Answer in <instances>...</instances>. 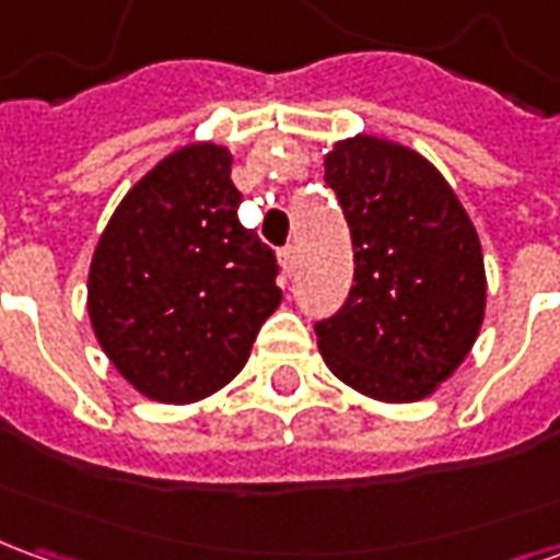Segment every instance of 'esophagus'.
<instances>
[{"label": "esophagus", "mask_w": 560, "mask_h": 560, "mask_svg": "<svg viewBox=\"0 0 560 560\" xmlns=\"http://www.w3.org/2000/svg\"><path fill=\"white\" fill-rule=\"evenodd\" d=\"M279 264L288 276H293V269H296V248H293V245H284V248H281Z\"/></svg>", "instance_id": "obj_1"}]
</instances>
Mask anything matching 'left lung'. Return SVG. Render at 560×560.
I'll return each mask as SVG.
<instances>
[{
    "instance_id": "left-lung-1",
    "label": "left lung",
    "mask_w": 560,
    "mask_h": 560,
    "mask_svg": "<svg viewBox=\"0 0 560 560\" xmlns=\"http://www.w3.org/2000/svg\"><path fill=\"white\" fill-rule=\"evenodd\" d=\"M353 243V288L317 320L329 372L377 401H420L456 372L480 336V236L432 161L357 135L324 159Z\"/></svg>"
}]
</instances>
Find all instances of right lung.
Here are the masks:
<instances>
[{
    "instance_id": "right-lung-1",
    "label": "right lung",
    "mask_w": 560,
    "mask_h": 560,
    "mask_svg": "<svg viewBox=\"0 0 560 560\" xmlns=\"http://www.w3.org/2000/svg\"><path fill=\"white\" fill-rule=\"evenodd\" d=\"M231 152L188 143L116 207L90 267V320L147 399H207L240 375L281 303L272 248L236 219Z\"/></svg>"
}]
</instances>
